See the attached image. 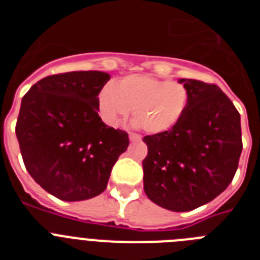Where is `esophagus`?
I'll return each instance as SVG.
<instances>
[{
	"label": "esophagus",
	"mask_w": 260,
	"mask_h": 260,
	"mask_svg": "<svg viewBox=\"0 0 260 260\" xmlns=\"http://www.w3.org/2000/svg\"><path fill=\"white\" fill-rule=\"evenodd\" d=\"M128 139L132 142H139L141 141V135L135 134V133H130V134H128Z\"/></svg>",
	"instance_id": "1"
}]
</instances>
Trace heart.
Wrapping results in <instances>:
<instances>
[{"label":"heart","mask_w":260,"mask_h":260,"mask_svg":"<svg viewBox=\"0 0 260 260\" xmlns=\"http://www.w3.org/2000/svg\"><path fill=\"white\" fill-rule=\"evenodd\" d=\"M189 104V91L180 82L152 75H127L108 84L99 96V112L109 126H118L133 109L134 125L160 134L177 125Z\"/></svg>","instance_id":"b5f03b06"}]
</instances>
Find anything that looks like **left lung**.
Instances as JSON below:
<instances>
[{"instance_id": "left-lung-1", "label": "left lung", "mask_w": 260, "mask_h": 260, "mask_svg": "<svg viewBox=\"0 0 260 260\" xmlns=\"http://www.w3.org/2000/svg\"><path fill=\"white\" fill-rule=\"evenodd\" d=\"M189 104L174 127L147 135L143 160L144 192L174 212L201 207L221 194L238 168L241 117L216 84L180 79Z\"/></svg>"}]
</instances>
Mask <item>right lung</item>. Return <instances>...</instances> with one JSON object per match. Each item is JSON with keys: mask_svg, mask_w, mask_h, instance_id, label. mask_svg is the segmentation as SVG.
Wrapping results in <instances>:
<instances>
[{"mask_svg": "<svg viewBox=\"0 0 260 260\" xmlns=\"http://www.w3.org/2000/svg\"><path fill=\"white\" fill-rule=\"evenodd\" d=\"M109 79L103 71L49 75L22 99L15 134L23 162L61 201L102 194L128 146L127 133L105 125L98 113L99 93Z\"/></svg>", "mask_w": 260, "mask_h": 260, "instance_id": "add662e5", "label": "right lung"}]
</instances>
